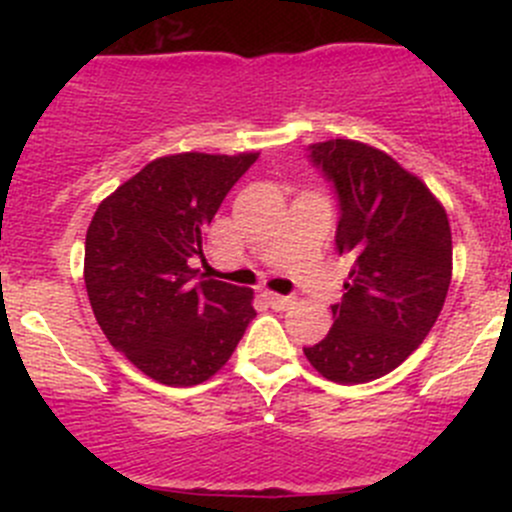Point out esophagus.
I'll return each instance as SVG.
<instances>
[{
  "label": "esophagus",
  "instance_id": "esophagus-1",
  "mask_svg": "<svg viewBox=\"0 0 512 512\" xmlns=\"http://www.w3.org/2000/svg\"><path fill=\"white\" fill-rule=\"evenodd\" d=\"M262 297H265V302L270 304L272 309H287L289 304H292V297H287V294L270 292V289H265V292H262Z\"/></svg>",
  "mask_w": 512,
  "mask_h": 512
}]
</instances>
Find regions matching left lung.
Returning a JSON list of instances; mask_svg holds the SVG:
<instances>
[{
  "mask_svg": "<svg viewBox=\"0 0 512 512\" xmlns=\"http://www.w3.org/2000/svg\"><path fill=\"white\" fill-rule=\"evenodd\" d=\"M339 195V255L354 260L327 337L304 349L337 384H366L416 352L446 302L451 225L421 178L389 153L349 138L309 146Z\"/></svg>",
  "mask_w": 512,
  "mask_h": 512,
  "instance_id": "left-lung-1",
  "label": "left lung"
}]
</instances>
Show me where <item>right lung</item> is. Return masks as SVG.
Instances as JSON below:
<instances>
[{
    "mask_svg": "<svg viewBox=\"0 0 512 512\" xmlns=\"http://www.w3.org/2000/svg\"><path fill=\"white\" fill-rule=\"evenodd\" d=\"M260 153L151 160L96 208L84 282L113 349L165 386L218 374L255 319L252 289L198 277L205 232Z\"/></svg>",
    "mask_w": 512,
    "mask_h": 512,
    "instance_id": "add662e5",
    "label": "right lung"
}]
</instances>
